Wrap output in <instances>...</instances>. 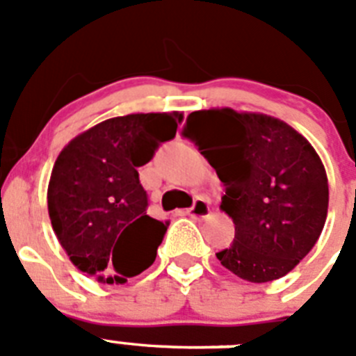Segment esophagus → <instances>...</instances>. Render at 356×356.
Wrapping results in <instances>:
<instances>
[{
	"mask_svg": "<svg viewBox=\"0 0 356 356\" xmlns=\"http://www.w3.org/2000/svg\"><path fill=\"white\" fill-rule=\"evenodd\" d=\"M209 213H210V205L205 197H197V200L194 201V205L187 210V216L194 217V219H205Z\"/></svg>",
	"mask_w": 356,
	"mask_h": 356,
	"instance_id": "34e87169",
	"label": "esophagus"
}]
</instances>
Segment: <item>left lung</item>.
<instances>
[{
	"mask_svg": "<svg viewBox=\"0 0 356 356\" xmlns=\"http://www.w3.org/2000/svg\"><path fill=\"white\" fill-rule=\"evenodd\" d=\"M184 135L225 184L221 210L235 241L216 253L221 266L251 284L291 273L328 216V178L312 144L282 119L228 106L193 112Z\"/></svg>",
	"mask_w": 356,
	"mask_h": 356,
	"instance_id": "8db88e82",
	"label": "left lung"
}]
</instances>
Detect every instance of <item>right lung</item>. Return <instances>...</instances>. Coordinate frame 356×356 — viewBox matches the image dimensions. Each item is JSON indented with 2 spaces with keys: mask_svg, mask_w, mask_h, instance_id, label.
I'll use <instances>...</instances> for the list:
<instances>
[{
  "mask_svg": "<svg viewBox=\"0 0 356 356\" xmlns=\"http://www.w3.org/2000/svg\"><path fill=\"white\" fill-rule=\"evenodd\" d=\"M181 112L128 114L97 122L56 156L48 185L53 232L76 269L124 284L155 262L169 222L146 213L137 168L171 140Z\"/></svg>",
  "mask_w": 356,
  "mask_h": 356,
  "instance_id": "add662e5",
  "label": "right lung"
}]
</instances>
